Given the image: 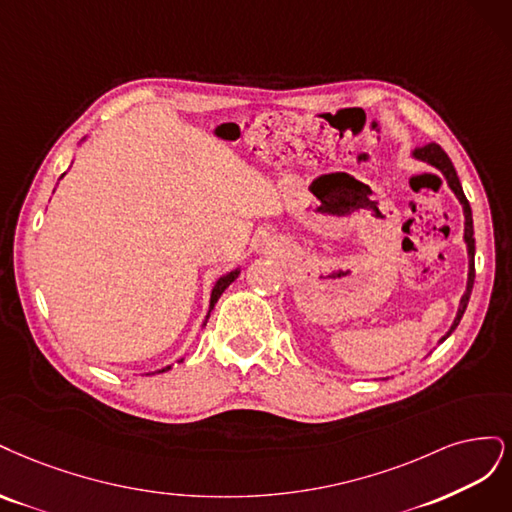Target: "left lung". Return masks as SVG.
Returning a JSON list of instances; mask_svg holds the SVG:
<instances>
[{
  "label": "left lung",
  "instance_id": "left-lung-1",
  "mask_svg": "<svg viewBox=\"0 0 512 512\" xmlns=\"http://www.w3.org/2000/svg\"><path fill=\"white\" fill-rule=\"evenodd\" d=\"M415 157H417V159H421V161H425V163H430V166H434V168H438V170L444 174V178H447V183H449V187L453 189V193L457 195L459 204L464 206V219H466L464 238H466V244H468V257H470L468 287H466L464 298H461V302H459L457 317H455V321H453L451 329L447 332V336H442V340H440V342H444V340H447V338L453 334V329L459 325L461 317H464V312H466L468 302H470L472 285H474V227H472V210H470V204H468L466 195H464V189H461V185H459V178H457V172H455V168H453V163H451L449 155L444 153L438 144H434V142H432V144H425V146H417V148H415Z\"/></svg>",
  "mask_w": 512,
  "mask_h": 512
}]
</instances>
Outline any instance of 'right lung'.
Listing matches in <instances>:
<instances>
[{
  "instance_id": "right-lung-1",
  "label": "right lung",
  "mask_w": 512,
  "mask_h": 512,
  "mask_svg": "<svg viewBox=\"0 0 512 512\" xmlns=\"http://www.w3.org/2000/svg\"><path fill=\"white\" fill-rule=\"evenodd\" d=\"M238 274H240V270H232L229 274H225V276H221L219 280H217V285H214V289H212V295H210V310L214 308V304H217V300L221 298V293L234 283V280L238 278ZM166 370H170V366L168 368H163L161 372H166Z\"/></svg>"
}]
</instances>
